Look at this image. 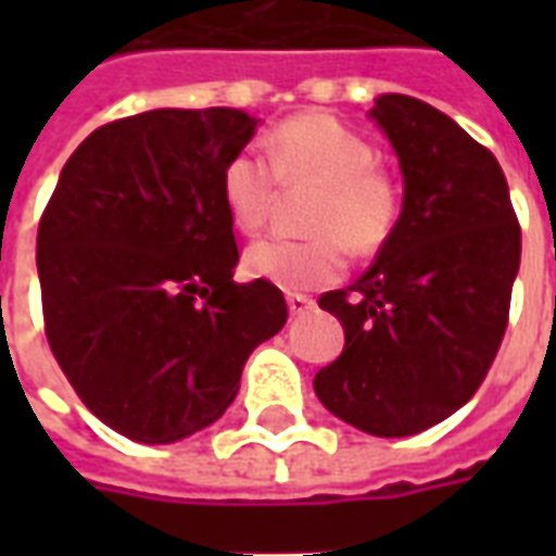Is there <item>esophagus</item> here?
I'll list each match as a JSON object with an SVG mask.
<instances>
[{
	"mask_svg": "<svg viewBox=\"0 0 556 556\" xmlns=\"http://www.w3.org/2000/svg\"><path fill=\"white\" fill-rule=\"evenodd\" d=\"M286 301H289V313L291 315H306V313H313V309H315V301L309 298V294H298V291H294V294H289Z\"/></svg>",
	"mask_w": 556,
	"mask_h": 556,
	"instance_id": "1",
	"label": "esophagus"
}]
</instances>
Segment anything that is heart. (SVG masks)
<instances>
[{
	"mask_svg": "<svg viewBox=\"0 0 556 556\" xmlns=\"http://www.w3.org/2000/svg\"><path fill=\"white\" fill-rule=\"evenodd\" d=\"M267 160L250 148L226 163L219 178L231 226L255 235L267 226L279 184H321L309 214L315 238H267L243 255L247 274L279 289L303 291L337 282L349 267V247L372 255L384 247L402 217L396 181L375 160V146L333 115L306 113L270 130Z\"/></svg>",
	"mask_w": 556,
	"mask_h": 556,
	"instance_id": "b5f03b06",
	"label": "heart"
}]
</instances>
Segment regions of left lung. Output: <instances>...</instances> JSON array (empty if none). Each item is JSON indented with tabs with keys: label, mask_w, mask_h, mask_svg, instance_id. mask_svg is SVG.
Returning a JSON list of instances; mask_svg holds the SVG:
<instances>
[{
	"label": "left lung",
	"mask_w": 556,
	"mask_h": 556,
	"mask_svg": "<svg viewBox=\"0 0 556 556\" xmlns=\"http://www.w3.org/2000/svg\"><path fill=\"white\" fill-rule=\"evenodd\" d=\"M369 115L396 148L402 217L354 286L318 298L345 327V349L315 375V396L354 429L405 438L485 381L509 321L521 226L501 163L450 115L408 94H381Z\"/></svg>",
	"instance_id": "left-lung-1"
}]
</instances>
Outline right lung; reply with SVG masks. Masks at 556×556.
<instances>
[{"label": "right lung", "mask_w": 556, "mask_h": 556, "mask_svg": "<svg viewBox=\"0 0 556 556\" xmlns=\"http://www.w3.org/2000/svg\"><path fill=\"white\" fill-rule=\"evenodd\" d=\"M255 125L229 106L110 122L43 207L47 342L83 405L130 441L175 443L223 417L247 357L289 318L274 282L231 279L219 178Z\"/></svg>", "instance_id": "add662e5"}]
</instances>
